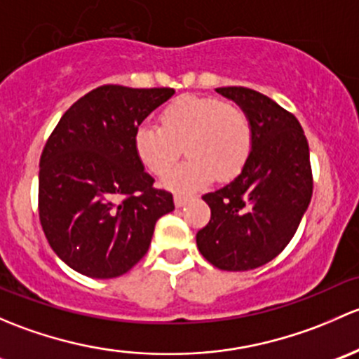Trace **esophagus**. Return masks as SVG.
Listing matches in <instances>:
<instances>
[{"label":"esophagus","instance_id":"34e87169","mask_svg":"<svg viewBox=\"0 0 359 359\" xmlns=\"http://www.w3.org/2000/svg\"><path fill=\"white\" fill-rule=\"evenodd\" d=\"M191 197L190 195H175V205L176 207H183L187 202H190Z\"/></svg>","mask_w":359,"mask_h":359}]
</instances>
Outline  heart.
I'll list each match as a JSON object with an SVG mask.
<instances>
[{"label":"heart","instance_id":"1","mask_svg":"<svg viewBox=\"0 0 359 359\" xmlns=\"http://www.w3.org/2000/svg\"><path fill=\"white\" fill-rule=\"evenodd\" d=\"M158 121L161 126L136 128L135 152L152 175L165 176L183 147L190 158L165 180L175 190H197L214 175L223 181L235 178L252 154V123L235 103L184 95L165 105Z\"/></svg>","mask_w":359,"mask_h":359}]
</instances>
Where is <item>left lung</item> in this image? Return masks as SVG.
<instances>
[{"label": "left lung", "instance_id": "obj_1", "mask_svg": "<svg viewBox=\"0 0 359 359\" xmlns=\"http://www.w3.org/2000/svg\"><path fill=\"white\" fill-rule=\"evenodd\" d=\"M249 116L254 145L242 172L205 194L210 219L197 233L202 256L224 271H249L275 259L311 202L313 171L304 129L294 114L259 91L217 88Z\"/></svg>", "mask_w": 359, "mask_h": 359}]
</instances>
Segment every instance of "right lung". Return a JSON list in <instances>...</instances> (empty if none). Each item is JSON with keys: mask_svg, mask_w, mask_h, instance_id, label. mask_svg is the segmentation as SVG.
<instances>
[{"mask_svg": "<svg viewBox=\"0 0 359 359\" xmlns=\"http://www.w3.org/2000/svg\"><path fill=\"white\" fill-rule=\"evenodd\" d=\"M172 88L103 84L77 100L39 158V221L58 257L81 275L116 278L147 254L172 194L154 187L135 131Z\"/></svg>", "mask_w": 359, "mask_h": 359, "instance_id": "obj_1", "label": "right lung"}]
</instances>
